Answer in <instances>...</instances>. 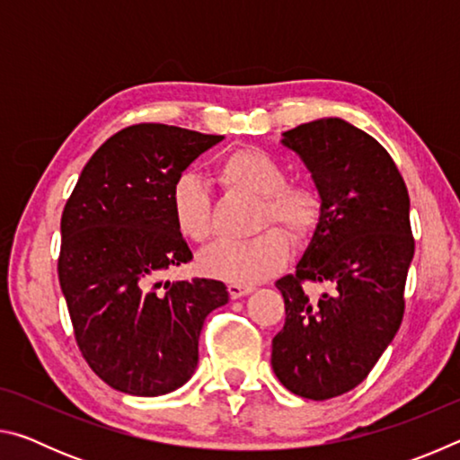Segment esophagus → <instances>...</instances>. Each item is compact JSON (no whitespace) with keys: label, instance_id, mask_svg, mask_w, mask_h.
<instances>
[{"label":"esophagus","instance_id":"esophagus-1","mask_svg":"<svg viewBox=\"0 0 460 460\" xmlns=\"http://www.w3.org/2000/svg\"><path fill=\"white\" fill-rule=\"evenodd\" d=\"M227 290H229V294L233 296V298H241V296L252 294L255 290V286L253 284H235V282H231L227 286Z\"/></svg>","mask_w":460,"mask_h":460}]
</instances>
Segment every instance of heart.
Masks as SVG:
<instances>
[{
	"mask_svg": "<svg viewBox=\"0 0 460 460\" xmlns=\"http://www.w3.org/2000/svg\"><path fill=\"white\" fill-rule=\"evenodd\" d=\"M219 181L233 190L260 197L258 227L279 223L296 243H302L318 227L323 197L308 182H286V170L274 155L260 147H239L225 155L217 170ZM170 208L178 233L194 243H207L215 233L213 207L199 178L178 176L170 190ZM290 241L276 227L243 241L225 239L200 255V268L208 276L235 284L266 279L286 266Z\"/></svg>",
	"mask_w": 460,
	"mask_h": 460,
	"instance_id": "obj_1",
	"label": "heart"
}]
</instances>
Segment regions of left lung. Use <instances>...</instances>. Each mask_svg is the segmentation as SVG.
I'll list each match as a JSON object with an SVG mask.
<instances>
[{
    "mask_svg": "<svg viewBox=\"0 0 460 460\" xmlns=\"http://www.w3.org/2000/svg\"><path fill=\"white\" fill-rule=\"evenodd\" d=\"M323 197V217L296 274L279 278L286 323L271 341V367L306 400L351 392L398 332L414 258L406 182L376 137L339 118L286 131ZM306 281L324 283L316 299Z\"/></svg>",
    "mask_w": 460,
    "mask_h": 460,
    "instance_id": "left-lung-1",
    "label": "left lung"
}]
</instances>
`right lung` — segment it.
Here are the masks:
<instances>
[{
    "instance_id": "right-lung-1",
    "label": "right lung",
    "mask_w": 460,
    "mask_h": 460,
    "mask_svg": "<svg viewBox=\"0 0 460 460\" xmlns=\"http://www.w3.org/2000/svg\"><path fill=\"white\" fill-rule=\"evenodd\" d=\"M223 136L136 123L91 155L60 219L58 279L84 361L123 394L164 395L192 377L202 323L227 305L219 279L164 282L189 263L170 190Z\"/></svg>"
}]
</instances>
